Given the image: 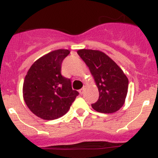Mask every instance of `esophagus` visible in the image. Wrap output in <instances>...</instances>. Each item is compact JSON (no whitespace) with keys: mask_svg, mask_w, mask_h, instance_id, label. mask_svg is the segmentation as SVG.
Here are the masks:
<instances>
[{"mask_svg":"<svg viewBox=\"0 0 158 158\" xmlns=\"http://www.w3.org/2000/svg\"><path fill=\"white\" fill-rule=\"evenodd\" d=\"M84 90H85V87H83V88H82V89H80V90H79V94H83V93H84Z\"/></svg>","mask_w":158,"mask_h":158,"instance_id":"34e87169","label":"esophagus"}]
</instances>
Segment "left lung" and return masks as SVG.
<instances>
[{
  "label": "left lung",
  "mask_w": 158,
  "mask_h": 158,
  "mask_svg": "<svg viewBox=\"0 0 158 158\" xmlns=\"http://www.w3.org/2000/svg\"><path fill=\"white\" fill-rule=\"evenodd\" d=\"M77 53L90 69L98 89L99 97L91 104L93 109L104 114L118 111L124 105L128 91L129 80L123 70L100 51L81 49Z\"/></svg>",
  "instance_id": "obj_1"
}]
</instances>
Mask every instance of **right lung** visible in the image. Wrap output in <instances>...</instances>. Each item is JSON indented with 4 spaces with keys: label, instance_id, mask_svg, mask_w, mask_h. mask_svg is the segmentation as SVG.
Returning <instances> with one entry per match:
<instances>
[{
    "label": "right lung",
    "instance_id": "right-lung-1",
    "mask_svg": "<svg viewBox=\"0 0 158 158\" xmlns=\"http://www.w3.org/2000/svg\"><path fill=\"white\" fill-rule=\"evenodd\" d=\"M67 49L48 53L31 66L24 78L23 96L34 114L44 120L62 117L79 95L72 90L71 79L61 75L63 60L69 55Z\"/></svg>",
    "mask_w": 158,
    "mask_h": 158
}]
</instances>
